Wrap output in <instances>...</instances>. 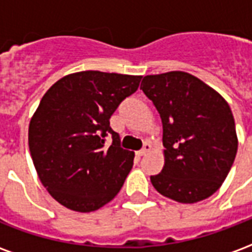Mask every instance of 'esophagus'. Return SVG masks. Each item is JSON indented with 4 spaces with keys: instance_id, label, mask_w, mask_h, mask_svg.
<instances>
[{
    "instance_id": "obj_1",
    "label": "esophagus",
    "mask_w": 252,
    "mask_h": 252,
    "mask_svg": "<svg viewBox=\"0 0 252 252\" xmlns=\"http://www.w3.org/2000/svg\"><path fill=\"white\" fill-rule=\"evenodd\" d=\"M150 151H151V146H150L148 143H146V144H144V147H143L140 151H137L136 155L137 157H144V155L150 153Z\"/></svg>"
}]
</instances>
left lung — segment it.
<instances>
[{"mask_svg":"<svg viewBox=\"0 0 252 252\" xmlns=\"http://www.w3.org/2000/svg\"><path fill=\"white\" fill-rule=\"evenodd\" d=\"M163 126L164 164L151 184L167 198L194 204L227 178L238 151L231 108L215 89L185 71L143 78Z\"/></svg>","mask_w":252,"mask_h":252,"instance_id":"obj_1","label":"left lung"}]
</instances>
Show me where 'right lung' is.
<instances>
[{
    "mask_svg": "<svg viewBox=\"0 0 252 252\" xmlns=\"http://www.w3.org/2000/svg\"><path fill=\"white\" fill-rule=\"evenodd\" d=\"M142 75L79 71L48 89L32 116L28 144L47 191L67 209L94 212L120 191L135 154L120 147L110 116ZM114 142L104 147V136Z\"/></svg>",
    "mask_w": 252,
    "mask_h": 252,
    "instance_id": "right-lung-1",
    "label": "right lung"
}]
</instances>
